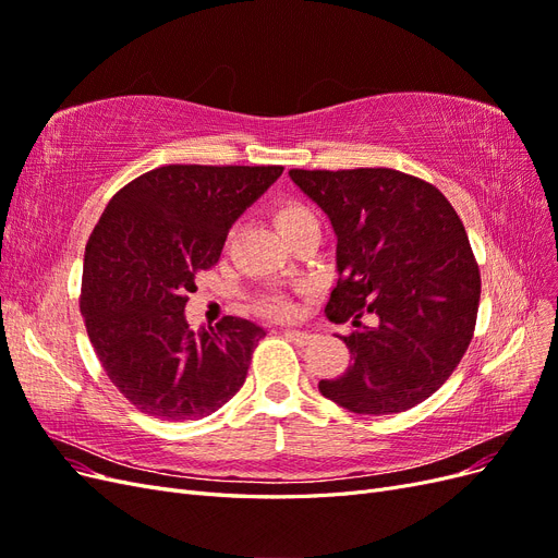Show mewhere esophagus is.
<instances>
[{"label":"esophagus","mask_w":558,"mask_h":558,"mask_svg":"<svg viewBox=\"0 0 558 558\" xmlns=\"http://www.w3.org/2000/svg\"><path fill=\"white\" fill-rule=\"evenodd\" d=\"M286 337H289L291 342H295L298 347H305L314 342V335L307 330H286Z\"/></svg>","instance_id":"1"}]
</instances>
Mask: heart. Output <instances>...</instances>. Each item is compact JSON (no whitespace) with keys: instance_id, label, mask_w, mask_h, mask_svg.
Here are the masks:
<instances>
[{"instance_id":"b5f03b06","label":"heart","mask_w":558,"mask_h":558,"mask_svg":"<svg viewBox=\"0 0 558 558\" xmlns=\"http://www.w3.org/2000/svg\"><path fill=\"white\" fill-rule=\"evenodd\" d=\"M312 218H316V216L312 214L310 207L302 205V202H283V205L275 211V221H277L279 232H289L300 223L312 221ZM263 312L281 318V316L291 314V305H289V300H283L281 295H269L263 300Z\"/></svg>"}]
</instances>
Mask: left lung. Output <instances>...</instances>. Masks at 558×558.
Returning a JSON list of instances; mask_svg holds the SVG:
<instances>
[{
	"label": "left lung",
	"mask_w": 558,
	"mask_h": 558,
	"mask_svg": "<svg viewBox=\"0 0 558 558\" xmlns=\"http://www.w3.org/2000/svg\"><path fill=\"white\" fill-rule=\"evenodd\" d=\"M337 238V286L326 305L344 337L347 373L318 391L353 414H396L440 388L475 330L480 269L459 214L435 185L386 167L291 170ZM367 311L373 329L360 326Z\"/></svg>",
	"instance_id": "1"
}]
</instances>
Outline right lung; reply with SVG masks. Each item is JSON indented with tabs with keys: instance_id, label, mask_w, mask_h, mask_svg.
Instances as JSON below:
<instances>
[{
	"instance_id": "obj_1",
	"label": "right lung",
	"mask_w": 558,
	"mask_h": 558,
	"mask_svg": "<svg viewBox=\"0 0 558 558\" xmlns=\"http://www.w3.org/2000/svg\"><path fill=\"white\" fill-rule=\"evenodd\" d=\"M283 167L167 165L118 191L83 256L81 314L105 373L162 421L209 416L240 391L265 330L228 316L193 332L185 302L232 223Z\"/></svg>"
}]
</instances>
